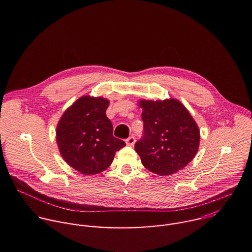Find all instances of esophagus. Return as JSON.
<instances>
[{
  "instance_id": "obj_1",
  "label": "esophagus",
  "mask_w": 252,
  "mask_h": 252,
  "mask_svg": "<svg viewBox=\"0 0 252 252\" xmlns=\"http://www.w3.org/2000/svg\"><path fill=\"white\" fill-rule=\"evenodd\" d=\"M134 142H135V137L134 136H129L128 138H126V146H129V147H131V146H133L134 145Z\"/></svg>"
}]
</instances>
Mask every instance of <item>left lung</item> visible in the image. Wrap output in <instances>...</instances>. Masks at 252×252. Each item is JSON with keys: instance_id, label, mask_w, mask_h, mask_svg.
Masks as SVG:
<instances>
[{"instance_id": "left-lung-1", "label": "left lung", "mask_w": 252, "mask_h": 252, "mask_svg": "<svg viewBox=\"0 0 252 252\" xmlns=\"http://www.w3.org/2000/svg\"><path fill=\"white\" fill-rule=\"evenodd\" d=\"M143 135L134 150L150 171L169 175L186 167L199 147V128L187 107L177 99L138 100Z\"/></svg>"}]
</instances>
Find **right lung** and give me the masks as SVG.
Instances as JSON below:
<instances>
[{
    "instance_id": "obj_1",
    "label": "right lung",
    "mask_w": 252,
    "mask_h": 252,
    "mask_svg": "<svg viewBox=\"0 0 252 252\" xmlns=\"http://www.w3.org/2000/svg\"><path fill=\"white\" fill-rule=\"evenodd\" d=\"M110 101L84 95L62 116L57 126V143L65 162L79 172L96 174L109 167L118 151L126 146L113 135L105 111Z\"/></svg>"
}]
</instances>
